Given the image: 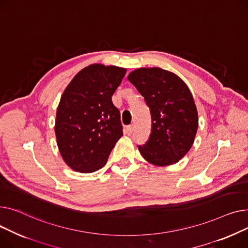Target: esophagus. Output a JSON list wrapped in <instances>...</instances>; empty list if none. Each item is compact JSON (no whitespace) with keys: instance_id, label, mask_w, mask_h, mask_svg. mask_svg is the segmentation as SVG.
Returning <instances> with one entry per match:
<instances>
[{"instance_id":"obj_1","label":"esophagus","mask_w":248,"mask_h":248,"mask_svg":"<svg viewBox=\"0 0 248 248\" xmlns=\"http://www.w3.org/2000/svg\"><path fill=\"white\" fill-rule=\"evenodd\" d=\"M133 131H134V127H133V125H128L127 127H126V133L128 134V135H131L133 133Z\"/></svg>"}]
</instances>
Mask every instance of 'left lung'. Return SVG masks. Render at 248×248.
I'll return each instance as SVG.
<instances>
[{
  "label": "left lung",
  "mask_w": 248,
  "mask_h": 248,
  "mask_svg": "<svg viewBox=\"0 0 248 248\" xmlns=\"http://www.w3.org/2000/svg\"><path fill=\"white\" fill-rule=\"evenodd\" d=\"M128 80L144 97L151 114V133L138 146L145 160L157 166L178 162L190 150L198 128V114L187 85L172 72L140 68Z\"/></svg>",
  "instance_id": "left-lung-1"
}]
</instances>
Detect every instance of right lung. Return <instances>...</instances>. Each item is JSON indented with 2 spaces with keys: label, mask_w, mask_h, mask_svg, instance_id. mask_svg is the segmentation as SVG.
Here are the masks:
<instances>
[{
  "label": "right lung",
  "mask_w": 248,
  "mask_h": 248,
  "mask_svg": "<svg viewBox=\"0 0 248 248\" xmlns=\"http://www.w3.org/2000/svg\"><path fill=\"white\" fill-rule=\"evenodd\" d=\"M126 69L92 64L73 78L57 108L55 133L65 163L91 173L103 167L122 137L120 112L112 96Z\"/></svg>",
  "instance_id": "1"
}]
</instances>
